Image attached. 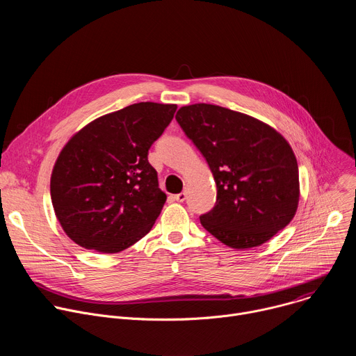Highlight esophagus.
<instances>
[{
  "mask_svg": "<svg viewBox=\"0 0 356 356\" xmlns=\"http://www.w3.org/2000/svg\"><path fill=\"white\" fill-rule=\"evenodd\" d=\"M186 197H187V194H186L184 191H181V193H179V194H176V195H173V198H175L176 201H179V202H183V201L186 200Z\"/></svg>",
  "mask_w": 356,
  "mask_h": 356,
  "instance_id": "obj_1",
  "label": "esophagus"
}]
</instances>
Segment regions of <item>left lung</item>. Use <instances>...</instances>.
Returning <instances> with one entry per match:
<instances>
[{
  "label": "left lung",
  "instance_id": "obj_1",
  "mask_svg": "<svg viewBox=\"0 0 356 356\" xmlns=\"http://www.w3.org/2000/svg\"><path fill=\"white\" fill-rule=\"evenodd\" d=\"M176 121L217 184L216 206L200 216L202 227L234 249H248L289 225L298 204V168L279 132L213 104L181 107Z\"/></svg>",
  "mask_w": 356,
  "mask_h": 356
}]
</instances>
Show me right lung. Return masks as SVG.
I'll use <instances>...</instances> for the list:
<instances>
[{"label":"right lung","instance_id":"right-lung-1","mask_svg":"<svg viewBox=\"0 0 356 356\" xmlns=\"http://www.w3.org/2000/svg\"><path fill=\"white\" fill-rule=\"evenodd\" d=\"M177 106L138 103L99 117L63 147L50 179L56 217L86 249L121 252L154 227L166 194L147 152Z\"/></svg>","mask_w":356,"mask_h":356}]
</instances>
